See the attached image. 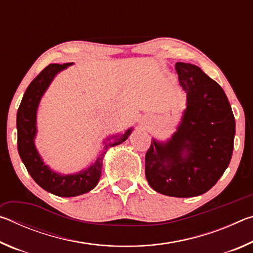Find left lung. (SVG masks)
Here are the masks:
<instances>
[{
  "label": "left lung",
  "mask_w": 253,
  "mask_h": 253,
  "mask_svg": "<svg viewBox=\"0 0 253 253\" xmlns=\"http://www.w3.org/2000/svg\"><path fill=\"white\" fill-rule=\"evenodd\" d=\"M175 69L186 108L169 139L153 138L145 156V175L158 193L192 198L215 185L229 166L235 121L223 89L201 68L177 62Z\"/></svg>",
  "instance_id": "obj_1"
}]
</instances>
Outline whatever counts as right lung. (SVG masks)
Instances as JSON below:
<instances>
[{"instance_id":"add662e5","label":"right lung","mask_w":253,"mask_h":253,"mask_svg":"<svg viewBox=\"0 0 253 253\" xmlns=\"http://www.w3.org/2000/svg\"><path fill=\"white\" fill-rule=\"evenodd\" d=\"M72 65L74 62L63 63V65L52 63L44 68L39 76L29 84L18 109V115H16L18 151L21 160L38 185L49 193L61 196V198L78 196L88 193L89 191L95 188L101 176L102 160L106 152L110 147L117 146L125 142L132 131V128H128L123 134L107 137L102 142L104 145L95 162L89 168L78 173L61 174L55 172L50 169L49 165L45 164L36 147L38 108H39L42 97L48 90L55 76Z\"/></svg>"}]
</instances>
